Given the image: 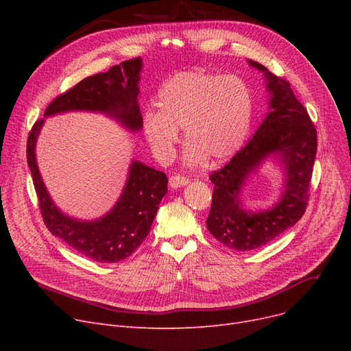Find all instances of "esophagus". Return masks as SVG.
<instances>
[{
	"instance_id": "obj_1",
	"label": "esophagus",
	"mask_w": 351,
	"mask_h": 351,
	"mask_svg": "<svg viewBox=\"0 0 351 351\" xmlns=\"http://www.w3.org/2000/svg\"><path fill=\"white\" fill-rule=\"evenodd\" d=\"M169 183H171L172 188H182V186L188 185L189 179L185 178V176H180V175H172L169 178Z\"/></svg>"
}]
</instances>
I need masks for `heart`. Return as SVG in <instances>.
I'll use <instances>...</instances> for the list:
<instances>
[{"label":"heart","instance_id":"b5f03b06","mask_svg":"<svg viewBox=\"0 0 351 351\" xmlns=\"http://www.w3.org/2000/svg\"><path fill=\"white\" fill-rule=\"evenodd\" d=\"M158 109H146L142 128L159 160L172 158L179 129L188 142L185 162L199 165L230 158L245 142L253 119L247 84L234 75L186 69L166 80L156 97Z\"/></svg>","mask_w":351,"mask_h":351}]
</instances>
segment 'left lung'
Returning <instances> with one entry per match:
<instances>
[{"label": "left lung", "instance_id": "left-lung-1", "mask_svg": "<svg viewBox=\"0 0 351 351\" xmlns=\"http://www.w3.org/2000/svg\"><path fill=\"white\" fill-rule=\"evenodd\" d=\"M249 64L265 73L270 109L247 145L209 176L215 188L206 219L213 237L237 252L265 246L298 223L307 208L317 152L316 128L307 109L294 97L290 84L259 62L249 60ZM269 156L284 165L285 191L267 211L250 213L243 208L240 193L250 172Z\"/></svg>", "mask_w": 351, "mask_h": 351}]
</instances>
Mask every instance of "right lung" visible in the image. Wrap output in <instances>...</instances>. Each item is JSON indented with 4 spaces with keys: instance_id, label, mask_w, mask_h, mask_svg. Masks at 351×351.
I'll return each mask as SVG.
<instances>
[{
    "instance_id": "1",
    "label": "right lung",
    "mask_w": 351,
    "mask_h": 351,
    "mask_svg": "<svg viewBox=\"0 0 351 351\" xmlns=\"http://www.w3.org/2000/svg\"><path fill=\"white\" fill-rule=\"evenodd\" d=\"M142 60L134 58L88 77L55 98L45 117L66 110H92L115 118L129 131L142 128L138 105ZM44 119L36 121L27 141V160L38 196L40 210L48 230L90 261L118 263L131 256L151 230L162 197L168 192V178L138 160L129 166L126 185L117 205L101 219L84 222L64 215L52 202L35 159V142Z\"/></svg>"
}]
</instances>
